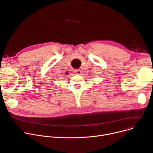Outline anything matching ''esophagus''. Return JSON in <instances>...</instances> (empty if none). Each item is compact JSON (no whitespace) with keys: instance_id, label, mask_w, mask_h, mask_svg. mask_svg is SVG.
Returning <instances> with one entry per match:
<instances>
[{"instance_id":"esophagus-1","label":"esophagus","mask_w":153,"mask_h":153,"mask_svg":"<svg viewBox=\"0 0 153 153\" xmlns=\"http://www.w3.org/2000/svg\"><path fill=\"white\" fill-rule=\"evenodd\" d=\"M74 72H75V74L77 75H81V69H75Z\"/></svg>"}]
</instances>
